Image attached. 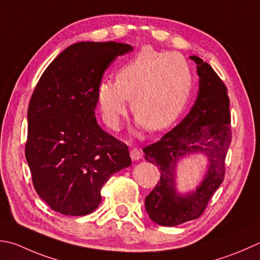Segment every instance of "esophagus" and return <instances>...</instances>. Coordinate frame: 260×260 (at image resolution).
Wrapping results in <instances>:
<instances>
[{"instance_id": "1", "label": "esophagus", "mask_w": 260, "mask_h": 260, "mask_svg": "<svg viewBox=\"0 0 260 260\" xmlns=\"http://www.w3.org/2000/svg\"><path fill=\"white\" fill-rule=\"evenodd\" d=\"M131 157H132V160H133V161H139L140 159H142L141 151L137 150V149H133L131 151Z\"/></svg>"}]
</instances>
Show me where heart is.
<instances>
[{
    "instance_id": "b5f03b06",
    "label": "heart",
    "mask_w": 260,
    "mask_h": 260,
    "mask_svg": "<svg viewBox=\"0 0 260 260\" xmlns=\"http://www.w3.org/2000/svg\"><path fill=\"white\" fill-rule=\"evenodd\" d=\"M190 90L191 73L181 56L144 48L121 66L116 81H100L96 104L107 126L117 131L131 99L136 126L156 132L180 116Z\"/></svg>"
}]
</instances>
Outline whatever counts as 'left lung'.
<instances>
[{"label": "left lung", "mask_w": 260, "mask_h": 260, "mask_svg": "<svg viewBox=\"0 0 260 260\" xmlns=\"http://www.w3.org/2000/svg\"><path fill=\"white\" fill-rule=\"evenodd\" d=\"M200 76L189 113L156 143L143 149L144 159L160 170V181L145 197V211L156 224L176 226L200 217L224 178L231 143L230 100L222 80L202 58L192 55ZM191 154L206 157L202 180L192 190L177 188V164Z\"/></svg>", "instance_id": "1"}]
</instances>
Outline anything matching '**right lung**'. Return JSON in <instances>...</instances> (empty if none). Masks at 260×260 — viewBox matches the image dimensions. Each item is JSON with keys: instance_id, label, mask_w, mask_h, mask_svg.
Wrapping results in <instances>:
<instances>
[{"instance_id": "right-lung-1", "label": "right lung", "mask_w": 260, "mask_h": 260, "mask_svg": "<svg viewBox=\"0 0 260 260\" xmlns=\"http://www.w3.org/2000/svg\"><path fill=\"white\" fill-rule=\"evenodd\" d=\"M128 44L81 42L64 49L36 86L28 107L25 159L35 189L52 210L80 216L101 202L111 175L132 164L128 147L96 123V86Z\"/></svg>"}]
</instances>
